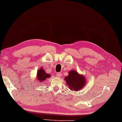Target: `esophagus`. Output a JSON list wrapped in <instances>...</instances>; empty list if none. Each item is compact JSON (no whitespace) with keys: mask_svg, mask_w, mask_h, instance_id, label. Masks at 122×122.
Instances as JSON below:
<instances>
[{"mask_svg":"<svg viewBox=\"0 0 122 122\" xmlns=\"http://www.w3.org/2000/svg\"><path fill=\"white\" fill-rule=\"evenodd\" d=\"M56 76H57L58 77H60L61 76V72H57V74H56Z\"/></svg>","mask_w":122,"mask_h":122,"instance_id":"34e87169","label":"esophagus"}]
</instances>
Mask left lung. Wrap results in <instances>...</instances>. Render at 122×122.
I'll list each match as a JSON object with an SVG mask.
<instances>
[{"mask_svg": "<svg viewBox=\"0 0 122 122\" xmlns=\"http://www.w3.org/2000/svg\"><path fill=\"white\" fill-rule=\"evenodd\" d=\"M69 88L71 91H77L81 90L83 86L85 85V78L80 75L76 71L71 70L69 72V75L64 78Z\"/></svg>", "mask_w": 122, "mask_h": 122, "instance_id": "left-lung-1", "label": "left lung"}]
</instances>
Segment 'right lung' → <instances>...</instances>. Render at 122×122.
<instances>
[{
    "mask_svg": "<svg viewBox=\"0 0 122 122\" xmlns=\"http://www.w3.org/2000/svg\"><path fill=\"white\" fill-rule=\"evenodd\" d=\"M37 79L39 80V81L42 82L43 81L45 80L46 78L50 77V75L46 74L44 69L42 68H41L40 70H38V71H37Z\"/></svg>",
    "mask_w": 122,
    "mask_h": 122,
    "instance_id": "obj_1",
    "label": "right lung"
}]
</instances>
